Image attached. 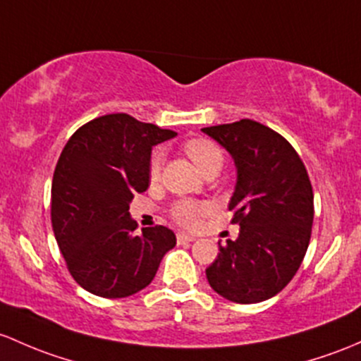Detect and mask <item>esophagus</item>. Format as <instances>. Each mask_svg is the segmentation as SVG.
I'll use <instances>...</instances> for the list:
<instances>
[{"label": "esophagus", "mask_w": 361, "mask_h": 361, "mask_svg": "<svg viewBox=\"0 0 361 361\" xmlns=\"http://www.w3.org/2000/svg\"><path fill=\"white\" fill-rule=\"evenodd\" d=\"M176 240H178V244H190V242L195 240V238H193L192 235H187V233H178Z\"/></svg>", "instance_id": "1"}]
</instances>
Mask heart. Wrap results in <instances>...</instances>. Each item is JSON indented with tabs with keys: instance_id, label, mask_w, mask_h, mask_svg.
<instances>
[{
	"instance_id": "1",
	"label": "heart",
	"mask_w": 361,
	"mask_h": 361,
	"mask_svg": "<svg viewBox=\"0 0 361 361\" xmlns=\"http://www.w3.org/2000/svg\"><path fill=\"white\" fill-rule=\"evenodd\" d=\"M185 154L192 159L193 164L204 173L207 168L214 164H221L223 154L216 143L206 138H192L183 145ZM162 171V154L161 152H154L150 159L149 166V176L150 181H157L161 178ZM209 212V206L204 202H197V200H181V202L174 204L173 207V219L181 226L187 228H195L204 216Z\"/></svg>"
}]
</instances>
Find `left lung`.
<instances>
[{
    "mask_svg": "<svg viewBox=\"0 0 361 361\" xmlns=\"http://www.w3.org/2000/svg\"><path fill=\"white\" fill-rule=\"evenodd\" d=\"M202 131L233 159L237 185L228 209L240 225L237 240L219 245L207 282L228 301H267L290 282L308 250L314 212L308 171L282 135L256 121Z\"/></svg>",
    "mask_w": 361,
    "mask_h": 361,
    "instance_id": "obj_1",
    "label": "left lung"
}]
</instances>
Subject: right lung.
I'll use <instances>...</instances> for the list:
<instances>
[{
    "label": "right lung",
    "instance_id": "obj_1",
    "mask_svg": "<svg viewBox=\"0 0 361 361\" xmlns=\"http://www.w3.org/2000/svg\"><path fill=\"white\" fill-rule=\"evenodd\" d=\"M176 133L128 114H107L71 136L53 173L51 226L72 279L100 298H128L154 280L176 245L166 226L131 219L135 193L149 188L152 147Z\"/></svg>",
    "mask_w": 361,
    "mask_h": 361
}]
</instances>
